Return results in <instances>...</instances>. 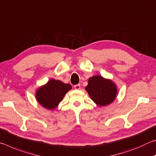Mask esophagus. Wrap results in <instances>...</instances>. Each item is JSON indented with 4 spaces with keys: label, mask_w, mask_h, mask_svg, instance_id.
<instances>
[{
    "label": "esophagus",
    "mask_w": 156,
    "mask_h": 156,
    "mask_svg": "<svg viewBox=\"0 0 156 156\" xmlns=\"http://www.w3.org/2000/svg\"><path fill=\"white\" fill-rule=\"evenodd\" d=\"M74 87H75L76 90H80V88H81V86L80 85V84H76V85H75V86H74Z\"/></svg>",
    "instance_id": "esophagus-1"
}]
</instances>
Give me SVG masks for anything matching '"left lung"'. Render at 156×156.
I'll return each mask as SVG.
<instances>
[{
  "label": "left lung",
  "mask_w": 156,
  "mask_h": 156,
  "mask_svg": "<svg viewBox=\"0 0 156 156\" xmlns=\"http://www.w3.org/2000/svg\"><path fill=\"white\" fill-rule=\"evenodd\" d=\"M89 96L97 105H109L115 99L117 94L116 84L101 75H95L88 79L86 87Z\"/></svg>",
  "instance_id": "1"
}]
</instances>
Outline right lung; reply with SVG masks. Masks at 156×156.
<instances>
[{"mask_svg": "<svg viewBox=\"0 0 156 156\" xmlns=\"http://www.w3.org/2000/svg\"><path fill=\"white\" fill-rule=\"evenodd\" d=\"M72 86L59 80H50L36 91V99L41 106L48 110L57 108Z\"/></svg>", "mask_w": 156, "mask_h": 156, "instance_id": "add662e5", "label": "right lung"}]
</instances>
